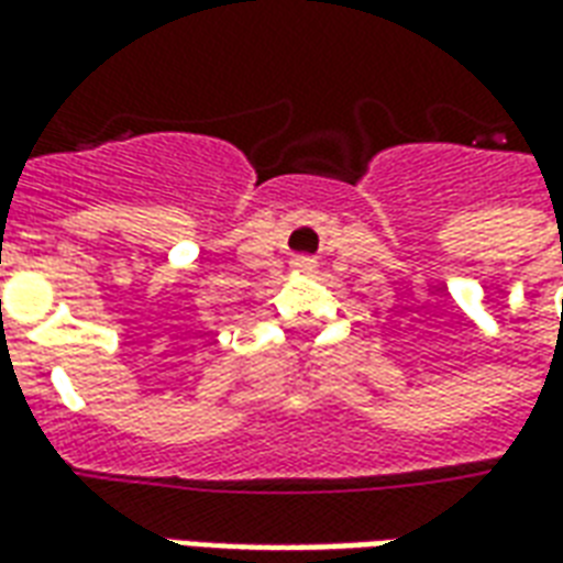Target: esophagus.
<instances>
[{
	"mask_svg": "<svg viewBox=\"0 0 563 563\" xmlns=\"http://www.w3.org/2000/svg\"><path fill=\"white\" fill-rule=\"evenodd\" d=\"M292 268H298V271H313V268H317V258H313V256H295Z\"/></svg>",
	"mask_w": 563,
	"mask_h": 563,
	"instance_id": "34e87169",
	"label": "esophagus"
}]
</instances>
